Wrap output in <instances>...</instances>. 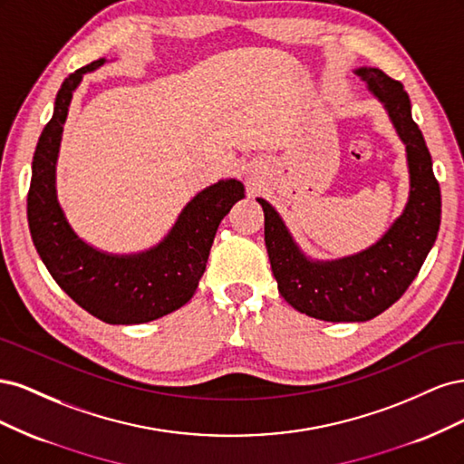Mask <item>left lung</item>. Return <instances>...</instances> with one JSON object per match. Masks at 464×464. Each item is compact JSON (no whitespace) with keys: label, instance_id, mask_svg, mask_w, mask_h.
<instances>
[{"label":"left lung","instance_id":"obj_1","mask_svg":"<svg viewBox=\"0 0 464 464\" xmlns=\"http://www.w3.org/2000/svg\"><path fill=\"white\" fill-rule=\"evenodd\" d=\"M387 110L406 147L411 191L402 215L360 254L334 261L307 257L275 207L257 198L265 213V246L278 292L298 310L323 321H368L395 304L416 278L438 237L441 191L424 135L412 120L411 98L399 81L377 67L354 72Z\"/></svg>","mask_w":464,"mask_h":464}]
</instances>
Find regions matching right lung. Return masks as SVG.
I'll return each instance as SVG.
<instances>
[{
  "label": "right lung",
  "instance_id": "add662e5",
  "mask_svg": "<svg viewBox=\"0 0 464 464\" xmlns=\"http://www.w3.org/2000/svg\"><path fill=\"white\" fill-rule=\"evenodd\" d=\"M104 63L106 58L96 60L62 82L33 157L26 217L42 263L69 298L110 325H137L191 300L220 220L246 193L240 179H218L181 208L162 242L139 254H106L79 237L58 201L55 164L73 92L82 75Z\"/></svg>",
  "mask_w": 464,
  "mask_h": 464
}]
</instances>
